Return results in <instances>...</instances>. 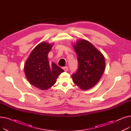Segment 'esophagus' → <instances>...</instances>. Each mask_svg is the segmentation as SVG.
Returning <instances> with one entry per match:
<instances>
[{
	"label": "esophagus",
	"mask_w": 131,
	"mask_h": 131,
	"mask_svg": "<svg viewBox=\"0 0 131 131\" xmlns=\"http://www.w3.org/2000/svg\"><path fill=\"white\" fill-rule=\"evenodd\" d=\"M63 70H64L65 72H67V71H68V67L67 66H65V67H63Z\"/></svg>",
	"instance_id": "esophagus-1"
}]
</instances>
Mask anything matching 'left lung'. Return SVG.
<instances>
[{
	"mask_svg": "<svg viewBox=\"0 0 131 131\" xmlns=\"http://www.w3.org/2000/svg\"><path fill=\"white\" fill-rule=\"evenodd\" d=\"M77 54L79 66L72 76L75 84L83 90L93 87L101 79L105 68V59L91 42L85 39L77 41L73 45Z\"/></svg>",
	"mask_w": 131,
	"mask_h": 131,
	"instance_id": "1",
	"label": "left lung"
}]
</instances>
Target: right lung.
<instances>
[{"label":"right lung","instance_id":"obj_1","mask_svg":"<svg viewBox=\"0 0 131 131\" xmlns=\"http://www.w3.org/2000/svg\"><path fill=\"white\" fill-rule=\"evenodd\" d=\"M53 45L46 42L38 45L31 51L24 65L27 80L42 90H47L53 85L58 77L64 72L54 63H49L48 54Z\"/></svg>","mask_w":131,"mask_h":131}]
</instances>
